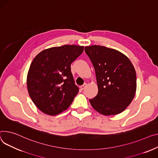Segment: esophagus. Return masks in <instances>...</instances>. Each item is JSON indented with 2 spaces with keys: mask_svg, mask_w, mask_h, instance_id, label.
<instances>
[{
  "mask_svg": "<svg viewBox=\"0 0 158 158\" xmlns=\"http://www.w3.org/2000/svg\"><path fill=\"white\" fill-rule=\"evenodd\" d=\"M86 86H87V84H86V83H85V85H83L81 86H80V88H81V89H82V90H84V89H85L86 88Z\"/></svg>",
  "mask_w": 158,
  "mask_h": 158,
  "instance_id": "1",
  "label": "esophagus"
}]
</instances>
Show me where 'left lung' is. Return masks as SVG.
Masks as SVG:
<instances>
[{"mask_svg":"<svg viewBox=\"0 0 158 158\" xmlns=\"http://www.w3.org/2000/svg\"><path fill=\"white\" fill-rule=\"evenodd\" d=\"M95 70L98 91L89 100L94 110L105 115L118 114L133 100L136 89V72L122 52L102 46L85 48Z\"/></svg>","mask_w":158,"mask_h":158,"instance_id":"obj_1","label":"left lung"}]
</instances>
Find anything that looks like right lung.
<instances>
[{
	"instance_id": "right-lung-1",
	"label": "right lung",
	"mask_w": 158,
	"mask_h": 158,
	"mask_svg": "<svg viewBox=\"0 0 158 158\" xmlns=\"http://www.w3.org/2000/svg\"><path fill=\"white\" fill-rule=\"evenodd\" d=\"M84 46L64 45L43 50L35 57L27 75L29 95L43 112L57 115L67 109L79 92L70 65Z\"/></svg>"
}]
</instances>
